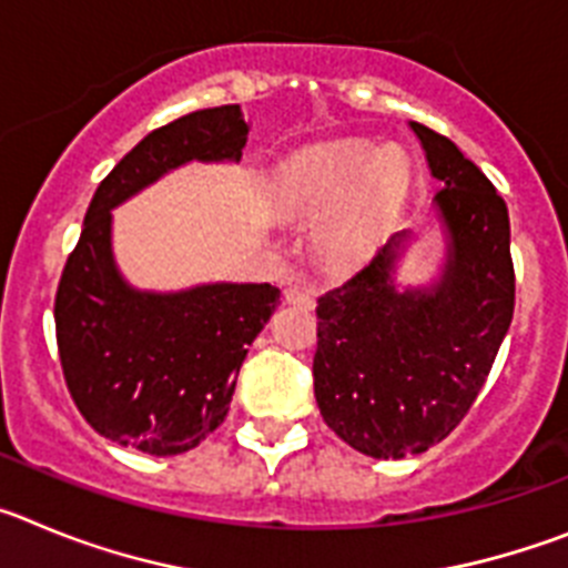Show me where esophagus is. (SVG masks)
I'll use <instances>...</instances> for the list:
<instances>
[{
	"label": "esophagus",
	"mask_w": 568,
	"mask_h": 568,
	"mask_svg": "<svg viewBox=\"0 0 568 568\" xmlns=\"http://www.w3.org/2000/svg\"><path fill=\"white\" fill-rule=\"evenodd\" d=\"M284 301H290V304H298V307H313V293H310L304 284H290L287 290H284Z\"/></svg>",
	"instance_id": "obj_1"
}]
</instances>
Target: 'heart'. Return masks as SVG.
Returning <instances> with one entry per match:
<instances>
[{
    "label": "heart",
    "mask_w": 568,
    "mask_h": 568,
    "mask_svg": "<svg viewBox=\"0 0 568 568\" xmlns=\"http://www.w3.org/2000/svg\"><path fill=\"white\" fill-rule=\"evenodd\" d=\"M409 164L366 142H333L301 150L278 175V195L310 219L333 213L318 241L333 258H361L395 222L409 193Z\"/></svg>",
    "instance_id": "obj_1"
}]
</instances>
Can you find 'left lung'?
Segmentation results:
<instances>
[{"instance_id": "8db88e82", "label": "left lung", "mask_w": 568, "mask_h": 568, "mask_svg": "<svg viewBox=\"0 0 568 568\" xmlns=\"http://www.w3.org/2000/svg\"><path fill=\"white\" fill-rule=\"evenodd\" d=\"M446 230L444 273L395 290L409 233L318 298L315 400L324 424L369 458L420 455L464 420L489 378L515 313L509 210L446 135L413 122Z\"/></svg>"}]
</instances>
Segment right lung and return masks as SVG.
Wrapping results in <instances>:
<instances>
[{"label":"right lung","mask_w":568,"mask_h":568,"mask_svg":"<svg viewBox=\"0 0 568 568\" xmlns=\"http://www.w3.org/2000/svg\"><path fill=\"white\" fill-rule=\"evenodd\" d=\"M247 133L239 104L195 110L144 135L93 193L53 318L70 398L119 446L164 458L202 444L227 418L235 375L278 307L281 290H133L113 261L110 210L187 162H239Z\"/></svg>","instance_id":"obj_1"}]
</instances>
